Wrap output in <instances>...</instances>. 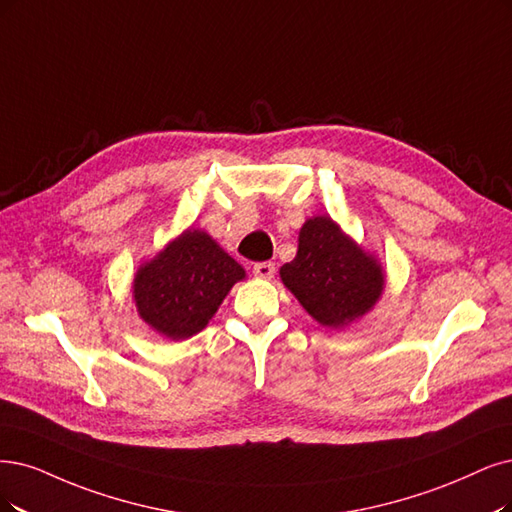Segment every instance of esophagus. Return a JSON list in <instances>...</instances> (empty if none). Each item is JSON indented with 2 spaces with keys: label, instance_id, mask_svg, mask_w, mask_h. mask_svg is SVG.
I'll return each instance as SVG.
<instances>
[{
  "label": "esophagus",
  "instance_id": "34e87169",
  "mask_svg": "<svg viewBox=\"0 0 512 512\" xmlns=\"http://www.w3.org/2000/svg\"><path fill=\"white\" fill-rule=\"evenodd\" d=\"M274 272H276V268H274L272 261H259V263H255V266H253V274H255L257 278L270 280V278L274 276Z\"/></svg>",
  "mask_w": 512,
  "mask_h": 512
}]
</instances>
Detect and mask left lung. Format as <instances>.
<instances>
[{"mask_svg": "<svg viewBox=\"0 0 512 512\" xmlns=\"http://www.w3.org/2000/svg\"><path fill=\"white\" fill-rule=\"evenodd\" d=\"M280 280L314 320L331 329L365 316L386 282L382 263L327 215L301 225L297 255L280 268Z\"/></svg>", "mask_w": 512, "mask_h": 512, "instance_id": "8db88e82", "label": "left lung"}]
</instances>
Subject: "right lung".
I'll return each mask as SVG.
<instances>
[{
    "mask_svg": "<svg viewBox=\"0 0 512 512\" xmlns=\"http://www.w3.org/2000/svg\"><path fill=\"white\" fill-rule=\"evenodd\" d=\"M244 276L240 263L211 236L189 227L137 270L132 297L151 329L179 342L208 325Z\"/></svg>",
    "mask_w": 512,
    "mask_h": 512,
    "instance_id": "add662e5",
    "label": "right lung"
}]
</instances>
